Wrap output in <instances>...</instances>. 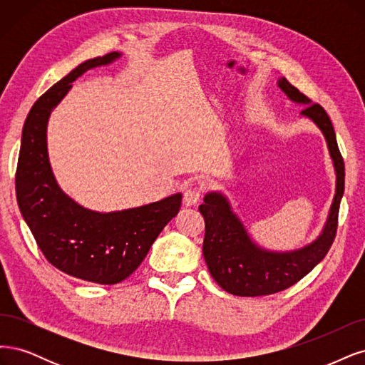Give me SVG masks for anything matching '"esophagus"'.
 Listing matches in <instances>:
<instances>
[{"label":"esophagus","mask_w":365,"mask_h":365,"mask_svg":"<svg viewBox=\"0 0 365 365\" xmlns=\"http://www.w3.org/2000/svg\"><path fill=\"white\" fill-rule=\"evenodd\" d=\"M202 198V190L200 187H187L183 192V203L185 206H194Z\"/></svg>","instance_id":"esophagus-1"}]
</instances>
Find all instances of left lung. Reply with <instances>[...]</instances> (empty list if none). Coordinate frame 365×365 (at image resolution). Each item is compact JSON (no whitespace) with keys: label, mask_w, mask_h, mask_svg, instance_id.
<instances>
[{"label":"left lung","mask_w":365,"mask_h":365,"mask_svg":"<svg viewBox=\"0 0 365 365\" xmlns=\"http://www.w3.org/2000/svg\"><path fill=\"white\" fill-rule=\"evenodd\" d=\"M277 86L291 101L304 106L302 115L312 120L324 135L336 174L335 195L319 238L297 250L272 252L252 241L226 195L207 192L205 203L198 206L206 225L203 256L210 276L233 296H267L297 284L323 261L336 235L338 210L344 194V160L338 150L334 125L322 106L312 104L285 77L277 80Z\"/></svg>","instance_id":"8db88e82"}]
</instances>
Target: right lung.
Listing matches in <instances>:
<instances>
[{
    "instance_id": "obj_1",
    "label": "right lung",
    "mask_w": 365,
    "mask_h": 365,
    "mask_svg": "<svg viewBox=\"0 0 365 365\" xmlns=\"http://www.w3.org/2000/svg\"><path fill=\"white\" fill-rule=\"evenodd\" d=\"M120 57L113 51L80 63L33 104L22 128L15 178L19 210L46 261L69 276L101 285L130 276L182 205L178 192L139 207L97 212L76 203L56 182L46 148L53 109L76 78Z\"/></svg>"
}]
</instances>
